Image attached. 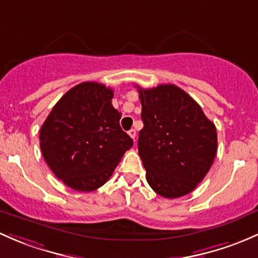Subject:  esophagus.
Masks as SVG:
<instances>
[{"label":"esophagus","instance_id":"obj_1","mask_svg":"<svg viewBox=\"0 0 258 258\" xmlns=\"http://www.w3.org/2000/svg\"><path fill=\"white\" fill-rule=\"evenodd\" d=\"M128 135H130V137L132 138V140L136 141V130L131 128V130H130V131H128Z\"/></svg>","mask_w":258,"mask_h":258}]
</instances>
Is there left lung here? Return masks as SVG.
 Here are the masks:
<instances>
[{
    "mask_svg": "<svg viewBox=\"0 0 258 258\" xmlns=\"http://www.w3.org/2000/svg\"><path fill=\"white\" fill-rule=\"evenodd\" d=\"M138 94L143 121L138 154L148 184L168 199L189 194L215 159V124L193 97L173 84L152 89L138 86Z\"/></svg>",
    "mask_w": 258,
    "mask_h": 258,
    "instance_id": "1",
    "label": "left lung"
}]
</instances>
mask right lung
I'll list each match as a JSON object with an SVG mask.
<instances>
[{
  "instance_id": "add662e5",
  "label": "right lung",
  "mask_w": 258,
  "mask_h": 258,
  "mask_svg": "<svg viewBox=\"0 0 258 258\" xmlns=\"http://www.w3.org/2000/svg\"><path fill=\"white\" fill-rule=\"evenodd\" d=\"M112 89L86 81L51 108L39 134L40 151L55 177L74 190L93 191L110 179L134 141L111 104Z\"/></svg>"
}]
</instances>
